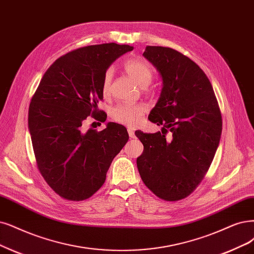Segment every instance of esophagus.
<instances>
[{"mask_svg": "<svg viewBox=\"0 0 254 254\" xmlns=\"http://www.w3.org/2000/svg\"><path fill=\"white\" fill-rule=\"evenodd\" d=\"M127 133H128L129 138H135V132L132 128H127Z\"/></svg>", "mask_w": 254, "mask_h": 254, "instance_id": "obj_1", "label": "esophagus"}]
</instances>
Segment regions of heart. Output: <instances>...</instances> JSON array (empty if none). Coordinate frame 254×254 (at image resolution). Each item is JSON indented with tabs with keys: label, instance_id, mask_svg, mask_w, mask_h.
Segmentation results:
<instances>
[{
	"label": "heart",
	"instance_id": "obj_1",
	"mask_svg": "<svg viewBox=\"0 0 254 254\" xmlns=\"http://www.w3.org/2000/svg\"><path fill=\"white\" fill-rule=\"evenodd\" d=\"M125 71L132 77L140 87H147L153 79V69L146 62L140 59H130L124 64ZM113 73L108 70L102 80V92L105 95L109 94ZM145 111V107L140 103H121L112 112V116L115 121L122 125L134 127L141 119Z\"/></svg>",
	"mask_w": 254,
	"mask_h": 254
}]
</instances>
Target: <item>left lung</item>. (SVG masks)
<instances>
[{
	"instance_id": "1",
	"label": "left lung",
	"mask_w": 254,
	"mask_h": 254,
	"mask_svg": "<svg viewBox=\"0 0 254 254\" xmlns=\"http://www.w3.org/2000/svg\"><path fill=\"white\" fill-rule=\"evenodd\" d=\"M143 56L162 80L148 120L163 127L154 134L135 132L144 146L137 167L157 196L178 201L190 194L208 171L221 139V112L208 77L190 59L157 46H146Z\"/></svg>"
}]
</instances>
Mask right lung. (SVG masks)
I'll list each match as a JSON object with an SVG mask.
<instances>
[{
  "instance_id": "right-lung-1",
  "label": "right lung",
  "mask_w": 254,
  "mask_h": 254,
  "mask_svg": "<svg viewBox=\"0 0 254 254\" xmlns=\"http://www.w3.org/2000/svg\"><path fill=\"white\" fill-rule=\"evenodd\" d=\"M134 47L93 45L56 60L45 72L32 97L28 128L40 172L64 199L86 200L106 181L113 159L127 142V128L108 122L100 132L82 129L98 114L102 80L110 65Z\"/></svg>"
}]
</instances>
